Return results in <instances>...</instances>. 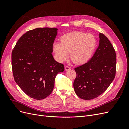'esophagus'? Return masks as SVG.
Segmentation results:
<instances>
[{"instance_id":"1","label":"esophagus","mask_w":129,"mask_h":129,"mask_svg":"<svg viewBox=\"0 0 129 129\" xmlns=\"http://www.w3.org/2000/svg\"><path fill=\"white\" fill-rule=\"evenodd\" d=\"M64 68H65L66 71H68V70H69L70 69H71V68H70L69 66H65Z\"/></svg>"}]
</instances>
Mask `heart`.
<instances>
[{"mask_svg":"<svg viewBox=\"0 0 129 129\" xmlns=\"http://www.w3.org/2000/svg\"><path fill=\"white\" fill-rule=\"evenodd\" d=\"M96 46V40L93 35L73 32L63 35L61 38V42H54L53 50L58 62H63L71 53V59L74 63L82 64L89 61Z\"/></svg>","mask_w":129,"mask_h":129,"instance_id":"1","label":"heart"}]
</instances>
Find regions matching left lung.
Segmentation results:
<instances>
[{
    "instance_id": "left-lung-1",
    "label": "left lung",
    "mask_w": 129,
    "mask_h": 129,
    "mask_svg": "<svg viewBox=\"0 0 129 129\" xmlns=\"http://www.w3.org/2000/svg\"><path fill=\"white\" fill-rule=\"evenodd\" d=\"M100 43L94 55L88 62L74 68V81L76 94L83 100L99 97L106 90L115 79L116 54L110 41L100 33Z\"/></svg>"
}]
</instances>
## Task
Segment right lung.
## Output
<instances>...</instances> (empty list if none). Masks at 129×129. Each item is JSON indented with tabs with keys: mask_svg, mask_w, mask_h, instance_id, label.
I'll return each instance as SVG.
<instances>
[{
	"mask_svg": "<svg viewBox=\"0 0 129 129\" xmlns=\"http://www.w3.org/2000/svg\"><path fill=\"white\" fill-rule=\"evenodd\" d=\"M56 28H38L20 38L12 52V67L15 82L27 95L42 100L53 91L56 76L64 65L52 55L57 34Z\"/></svg>",
	"mask_w": 129,
	"mask_h": 129,
	"instance_id": "right-lung-1",
	"label": "right lung"
}]
</instances>
